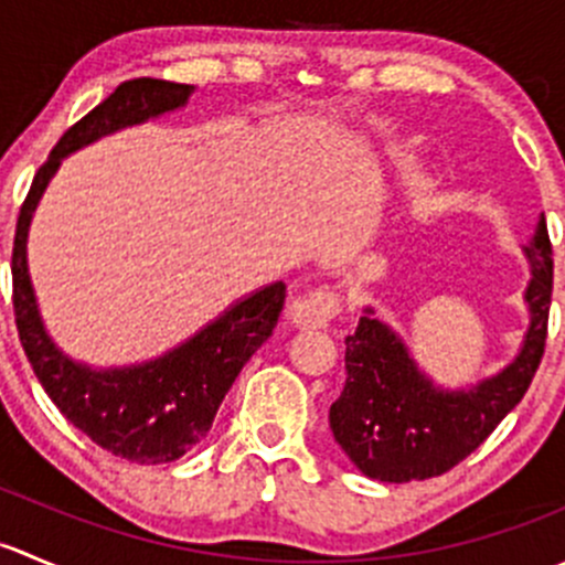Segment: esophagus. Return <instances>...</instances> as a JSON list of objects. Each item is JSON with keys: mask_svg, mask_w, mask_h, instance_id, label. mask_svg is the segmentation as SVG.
<instances>
[{"mask_svg": "<svg viewBox=\"0 0 565 565\" xmlns=\"http://www.w3.org/2000/svg\"><path fill=\"white\" fill-rule=\"evenodd\" d=\"M339 295L330 289H317V292L306 295V298L292 300L289 306V319L298 328H324L335 315H339Z\"/></svg>", "mask_w": 565, "mask_h": 565, "instance_id": "34e87169", "label": "esophagus"}]
</instances>
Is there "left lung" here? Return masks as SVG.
Returning a JSON list of instances; mask_svg holds the SVG:
<instances>
[{
  "instance_id": "left-lung-1",
  "label": "left lung",
  "mask_w": 565,
  "mask_h": 565,
  "mask_svg": "<svg viewBox=\"0 0 565 565\" xmlns=\"http://www.w3.org/2000/svg\"><path fill=\"white\" fill-rule=\"evenodd\" d=\"M530 265L527 330L520 352L492 377L461 388L437 385L372 306L347 335V383L330 404V429L363 476L385 483L443 476L470 457L522 402L544 355L552 298V246L544 213L522 246Z\"/></svg>"
}]
</instances>
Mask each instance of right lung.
<instances>
[{"label":"right lung","mask_w":565,"mask_h":565,"mask_svg":"<svg viewBox=\"0 0 565 565\" xmlns=\"http://www.w3.org/2000/svg\"><path fill=\"white\" fill-rule=\"evenodd\" d=\"M191 84L134 78L65 130L38 169L19 213L13 243V309L32 372L60 413L114 457L136 465H167L207 437L221 402L248 358L273 335L284 309V281L235 300L213 322L163 355L130 366H89L60 350L40 317L26 241L51 177L67 156L117 130L177 111L193 95Z\"/></svg>","instance_id":"1"}]
</instances>
